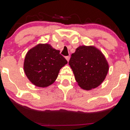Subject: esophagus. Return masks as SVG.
I'll list each match as a JSON object with an SVG mask.
<instances>
[{
    "mask_svg": "<svg viewBox=\"0 0 130 130\" xmlns=\"http://www.w3.org/2000/svg\"><path fill=\"white\" fill-rule=\"evenodd\" d=\"M65 59H66V60L68 61H68H69L70 59V56H66V57H65Z\"/></svg>",
    "mask_w": 130,
    "mask_h": 130,
    "instance_id": "34e87169",
    "label": "esophagus"
}]
</instances>
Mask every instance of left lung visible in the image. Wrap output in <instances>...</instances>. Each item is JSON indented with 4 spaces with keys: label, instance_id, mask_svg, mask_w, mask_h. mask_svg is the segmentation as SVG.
Listing matches in <instances>:
<instances>
[{
    "label": "left lung",
    "instance_id": "obj_1",
    "mask_svg": "<svg viewBox=\"0 0 130 130\" xmlns=\"http://www.w3.org/2000/svg\"><path fill=\"white\" fill-rule=\"evenodd\" d=\"M69 65L78 86L86 90L98 87L105 79L109 71L105 56L94 46L77 47L71 54Z\"/></svg>",
    "mask_w": 130,
    "mask_h": 130
}]
</instances>
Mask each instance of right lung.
<instances>
[{
  "instance_id": "obj_1",
  "label": "right lung",
  "mask_w": 130,
  "mask_h": 130,
  "mask_svg": "<svg viewBox=\"0 0 130 130\" xmlns=\"http://www.w3.org/2000/svg\"><path fill=\"white\" fill-rule=\"evenodd\" d=\"M68 63L60 54L47 43H39L28 51L24 62V71L29 80L37 87L53 84L60 70Z\"/></svg>"
}]
</instances>
